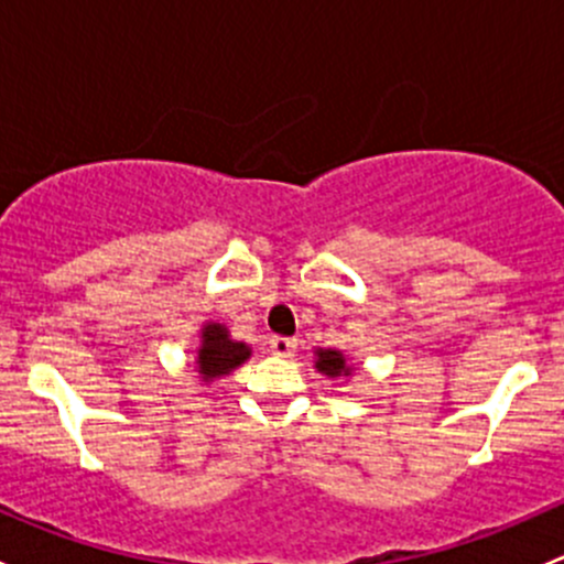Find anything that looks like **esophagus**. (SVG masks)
Segmentation results:
<instances>
[{"label": "esophagus", "mask_w": 564, "mask_h": 564, "mask_svg": "<svg viewBox=\"0 0 564 564\" xmlns=\"http://www.w3.org/2000/svg\"><path fill=\"white\" fill-rule=\"evenodd\" d=\"M270 349H272V355H278V357H292L294 351H297V338L275 335V338H270Z\"/></svg>", "instance_id": "1"}]
</instances>
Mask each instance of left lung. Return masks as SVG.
Instances as JSON below:
<instances>
[{
  "label": "left lung",
  "instance_id": "left-lung-1",
  "mask_svg": "<svg viewBox=\"0 0 564 564\" xmlns=\"http://www.w3.org/2000/svg\"><path fill=\"white\" fill-rule=\"evenodd\" d=\"M316 371L324 373V377H329V379H340V377H349L351 366L346 362L344 351L316 349Z\"/></svg>",
  "mask_w": 564,
  "mask_h": 564
}]
</instances>
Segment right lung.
I'll return each instance as SVG.
<instances>
[{"label": "right lung", "mask_w": 564, "mask_h": 564, "mask_svg": "<svg viewBox=\"0 0 564 564\" xmlns=\"http://www.w3.org/2000/svg\"><path fill=\"white\" fill-rule=\"evenodd\" d=\"M250 357V346L242 340H235L229 335V329L218 322H207L202 327V346H198L196 368L202 373L204 382H213V379L226 377V373L235 371L237 366H242Z\"/></svg>", "instance_id": "obj_1"}]
</instances>
